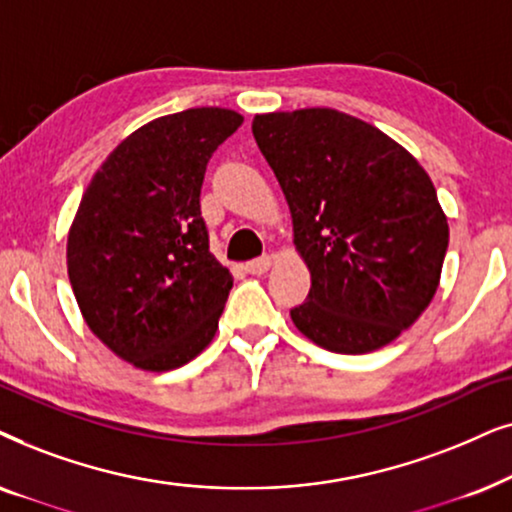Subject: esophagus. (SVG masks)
<instances>
[{
  "mask_svg": "<svg viewBox=\"0 0 512 512\" xmlns=\"http://www.w3.org/2000/svg\"><path fill=\"white\" fill-rule=\"evenodd\" d=\"M269 267H271V257L262 255V257H257V260H250L248 264H245V271L252 276H262V274H267Z\"/></svg>",
  "mask_w": 512,
  "mask_h": 512,
  "instance_id": "esophagus-1",
  "label": "esophagus"
}]
</instances>
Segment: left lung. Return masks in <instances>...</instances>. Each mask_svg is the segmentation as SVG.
<instances>
[{
	"label": "left lung",
	"instance_id": "obj_1",
	"mask_svg": "<svg viewBox=\"0 0 512 512\" xmlns=\"http://www.w3.org/2000/svg\"><path fill=\"white\" fill-rule=\"evenodd\" d=\"M252 135L311 271L292 323L335 353L391 344L440 283L449 227L431 177L379 128L330 107L257 114Z\"/></svg>",
	"mask_w": 512,
	"mask_h": 512
}]
</instances>
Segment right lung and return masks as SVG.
<instances>
[{
    "label": "right lung",
    "instance_id": "obj_1",
    "mask_svg": "<svg viewBox=\"0 0 512 512\" xmlns=\"http://www.w3.org/2000/svg\"><path fill=\"white\" fill-rule=\"evenodd\" d=\"M241 114L194 107L149 121L107 156L67 236L86 325L140 370L182 367L213 342L231 285L208 245L201 185Z\"/></svg>",
    "mask_w": 512,
    "mask_h": 512
}]
</instances>
